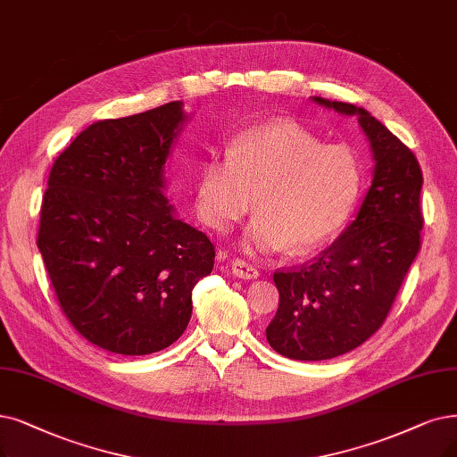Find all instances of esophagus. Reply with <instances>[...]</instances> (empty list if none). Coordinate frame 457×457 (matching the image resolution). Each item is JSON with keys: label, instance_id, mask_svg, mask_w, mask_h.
Here are the masks:
<instances>
[{"label": "esophagus", "instance_id": "obj_1", "mask_svg": "<svg viewBox=\"0 0 457 457\" xmlns=\"http://www.w3.org/2000/svg\"><path fill=\"white\" fill-rule=\"evenodd\" d=\"M230 268H232L234 276H238V278H242V279H257V278L261 276L257 268H254V266L249 264V262H245V261H242V259H234V261L230 262Z\"/></svg>", "mask_w": 457, "mask_h": 457}]
</instances>
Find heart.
<instances>
[{
  "label": "heart",
  "instance_id": "b5f03b06",
  "mask_svg": "<svg viewBox=\"0 0 457 457\" xmlns=\"http://www.w3.org/2000/svg\"><path fill=\"white\" fill-rule=\"evenodd\" d=\"M361 189V165L346 144H324L296 121L253 127L234 137L227 154L200 165L195 204L203 223L228 230L253 208L244 245L303 253L343 228Z\"/></svg>",
  "mask_w": 457,
  "mask_h": 457
}]
</instances>
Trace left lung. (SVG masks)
Returning a JSON list of instances; mask_svg holds the SVG:
<instances>
[{"mask_svg":"<svg viewBox=\"0 0 457 457\" xmlns=\"http://www.w3.org/2000/svg\"><path fill=\"white\" fill-rule=\"evenodd\" d=\"M313 101L358 118L375 167L356 219L339 238L312 262L273 273L279 309L266 339L276 353L305 361L349 353L378 330L420 251L424 227V178L414 154L366 108Z\"/></svg>","mask_w":457,"mask_h":457,"instance_id":"1","label":"left lung"}]
</instances>
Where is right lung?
Here are the masks:
<instances>
[{
	"label": "right lung",
	"instance_id": "right-lung-1",
	"mask_svg": "<svg viewBox=\"0 0 457 457\" xmlns=\"http://www.w3.org/2000/svg\"><path fill=\"white\" fill-rule=\"evenodd\" d=\"M184 103L89 125L54 161L37 247L62 312L104 351L152 354L189 324L193 288L213 270L204 232L165 196Z\"/></svg>",
	"mask_w": 457,
	"mask_h": 457
}]
</instances>
